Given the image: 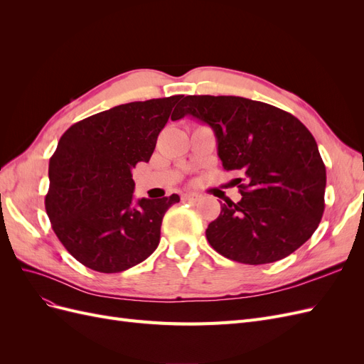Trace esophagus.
I'll use <instances>...</instances> for the list:
<instances>
[{"mask_svg":"<svg viewBox=\"0 0 364 364\" xmlns=\"http://www.w3.org/2000/svg\"><path fill=\"white\" fill-rule=\"evenodd\" d=\"M200 194H197V193H185V194H182V199L185 200V202H197V200H200Z\"/></svg>","mask_w":364,"mask_h":364,"instance_id":"esophagus-1","label":"esophagus"}]
</instances>
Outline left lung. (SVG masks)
Wrapping results in <instances>:
<instances>
[{
	"mask_svg": "<svg viewBox=\"0 0 364 364\" xmlns=\"http://www.w3.org/2000/svg\"><path fill=\"white\" fill-rule=\"evenodd\" d=\"M179 115L211 126L226 171L243 196L222 205L206 238L237 262L269 264L310 238L325 211L326 170L299 119L272 105L234 95H186Z\"/></svg>",
	"mask_w": 364,
	"mask_h": 364,
	"instance_id": "left-lung-1",
	"label": "left lung"
}]
</instances>
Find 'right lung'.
<instances>
[{
  "label": "right lung",
  "instance_id": "1",
  "mask_svg": "<svg viewBox=\"0 0 364 364\" xmlns=\"http://www.w3.org/2000/svg\"><path fill=\"white\" fill-rule=\"evenodd\" d=\"M183 95L132 102L73 124L48 165L46 209L54 234L83 266L118 273L149 258L178 194L134 203L132 170L149 162Z\"/></svg>",
  "mask_w": 364,
  "mask_h": 364
}]
</instances>
